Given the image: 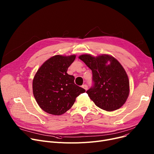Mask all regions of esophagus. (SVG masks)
I'll return each mask as SVG.
<instances>
[{
  "label": "esophagus",
  "instance_id": "1",
  "mask_svg": "<svg viewBox=\"0 0 154 154\" xmlns=\"http://www.w3.org/2000/svg\"><path fill=\"white\" fill-rule=\"evenodd\" d=\"M82 88H84L85 91H87L88 89V87H87V85L86 84H84L82 85Z\"/></svg>",
  "mask_w": 154,
  "mask_h": 154
}]
</instances>
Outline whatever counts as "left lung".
Here are the masks:
<instances>
[{"mask_svg": "<svg viewBox=\"0 0 154 154\" xmlns=\"http://www.w3.org/2000/svg\"><path fill=\"white\" fill-rule=\"evenodd\" d=\"M79 58L92 72L94 84L86 92L96 106L109 112L122 107L129 95V81L120 62L107 54H84Z\"/></svg>", "mask_w": 154, "mask_h": 154, "instance_id": "obj_1", "label": "left lung"}]
</instances>
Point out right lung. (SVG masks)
I'll use <instances>...</instances> for the list:
<instances>
[{"label": "right lung", "mask_w": 154, "mask_h": 154, "mask_svg": "<svg viewBox=\"0 0 154 154\" xmlns=\"http://www.w3.org/2000/svg\"><path fill=\"white\" fill-rule=\"evenodd\" d=\"M75 55H57L46 60L34 76L33 94L39 107L48 114L60 116L69 110L75 99L85 90L74 83L67 71Z\"/></svg>", "instance_id": "1"}]
</instances>
